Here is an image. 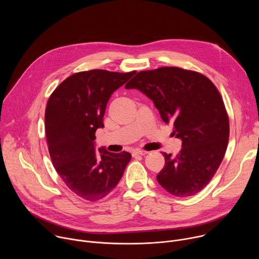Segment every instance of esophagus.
<instances>
[{
	"mask_svg": "<svg viewBox=\"0 0 259 259\" xmlns=\"http://www.w3.org/2000/svg\"><path fill=\"white\" fill-rule=\"evenodd\" d=\"M147 153H149V152H146V151H142V150H136V151H134V152L132 153V155H133V157H135V156H137V155H140V156H144V155H146Z\"/></svg>",
	"mask_w": 259,
	"mask_h": 259,
	"instance_id": "34e87169",
	"label": "esophagus"
}]
</instances>
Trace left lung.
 <instances>
[{
	"label": "left lung",
	"mask_w": 259,
	"mask_h": 259,
	"mask_svg": "<svg viewBox=\"0 0 259 259\" xmlns=\"http://www.w3.org/2000/svg\"><path fill=\"white\" fill-rule=\"evenodd\" d=\"M125 88L152 99L182 140L177 156L163 153L165 166L157 175L162 188L179 198L202 191L223 162L230 137L228 113L215 85L200 72L165 66L137 72Z\"/></svg>",
	"instance_id": "left-lung-1"
}]
</instances>
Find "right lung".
Returning <instances> with one entry per match:
<instances>
[{
  "label": "right lung",
  "mask_w": 259,
  "mask_h": 259,
  "mask_svg": "<svg viewBox=\"0 0 259 259\" xmlns=\"http://www.w3.org/2000/svg\"><path fill=\"white\" fill-rule=\"evenodd\" d=\"M135 71H80L66 78L51 94L45 130L52 164L66 187L83 200L95 202L112 192L131 155L95 151V132L112 94Z\"/></svg>",
  "instance_id": "1"
}]
</instances>
